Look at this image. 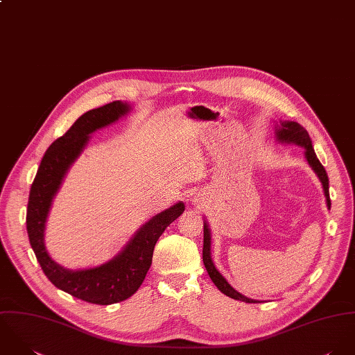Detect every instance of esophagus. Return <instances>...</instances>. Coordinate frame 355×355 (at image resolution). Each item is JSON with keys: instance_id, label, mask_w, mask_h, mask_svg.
I'll return each instance as SVG.
<instances>
[{"instance_id": "obj_1", "label": "esophagus", "mask_w": 355, "mask_h": 355, "mask_svg": "<svg viewBox=\"0 0 355 355\" xmlns=\"http://www.w3.org/2000/svg\"><path fill=\"white\" fill-rule=\"evenodd\" d=\"M195 202H199V200H198V199H195Z\"/></svg>"}]
</instances>
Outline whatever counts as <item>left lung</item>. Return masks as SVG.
<instances>
[{"instance_id":"obj_1","label":"left lung","mask_w":355,"mask_h":355,"mask_svg":"<svg viewBox=\"0 0 355 355\" xmlns=\"http://www.w3.org/2000/svg\"><path fill=\"white\" fill-rule=\"evenodd\" d=\"M275 137L276 140L282 144H292V145H297L304 148V157L309 163V166L313 168V171L317 174L318 180L322 184V189H324V195L327 199V206L328 209H331V199H329V180H328V174L324 168V166L320 163L311 139L307 133V130L300 126L297 122L293 121H280V125H276V132H275ZM203 263L206 266V270L210 276V279L213 280L215 286L225 293L226 296L236 299V300H241L245 303H258L259 300L255 299H250L247 296H244L243 293H240L239 291H236L230 284L226 282V279L218 272V269L214 265L213 258H211V230L209 227L207 220L205 219V239H203Z\"/></svg>"}]
</instances>
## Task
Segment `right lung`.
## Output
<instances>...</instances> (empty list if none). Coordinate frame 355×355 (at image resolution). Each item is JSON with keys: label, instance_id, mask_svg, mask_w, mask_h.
<instances>
[{"label": "right lung", "instance_id": "obj_1", "mask_svg": "<svg viewBox=\"0 0 355 355\" xmlns=\"http://www.w3.org/2000/svg\"><path fill=\"white\" fill-rule=\"evenodd\" d=\"M130 111V104L118 100L79 116L67 133L45 152L28 196L27 233L45 276L59 289L94 304L122 302L140 288L150 268L157 239L185 211V205L178 202L156 214L139 227L118 255L100 266L71 270L53 261L46 251V219L70 167L89 144L92 133L115 123Z\"/></svg>", "mask_w": 355, "mask_h": 355}]
</instances>
